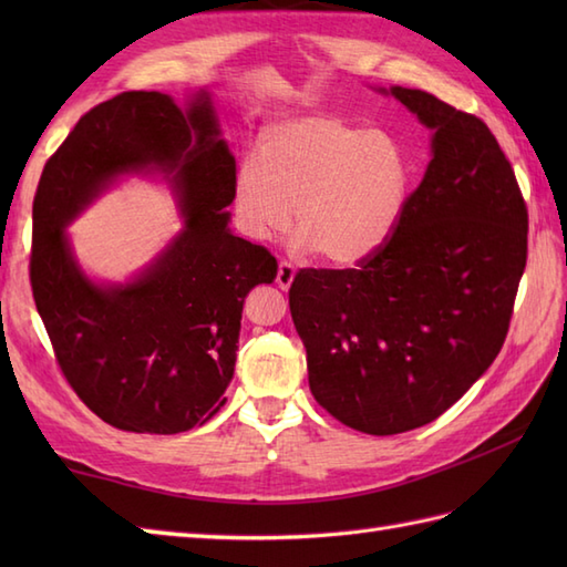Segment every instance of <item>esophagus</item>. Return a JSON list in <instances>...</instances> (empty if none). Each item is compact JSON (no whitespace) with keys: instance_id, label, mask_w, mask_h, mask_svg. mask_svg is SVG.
<instances>
[{"instance_id":"1","label":"esophagus","mask_w":567,"mask_h":567,"mask_svg":"<svg viewBox=\"0 0 567 567\" xmlns=\"http://www.w3.org/2000/svg\"><path fill=\"white\" fill-rule=\"evenodd\" d=\"M295 280V265L290 260H280V265H277V277L275 282L280 290H290V285Z\"/></svg>"}]
</instances>
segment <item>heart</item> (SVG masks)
Instances as JSON below:
<instances>
[{
	"label": "heart",
	"instance_id": "1",
	"mask_svg": "<svg viewBox=\"0 0 567 567\" xmlns=\"http://www.w3.org/2000/svg\"><path fill=\"white\" fill-rule=\"evenodd\" d=\"M409 171L396 143L339 116L285 118L262 131L258 161L234 175V214L252 240L282 234L333 265H353L390 236L406 199Z\"/></svg>",
	"mask_w": 567,
	"mask_h": 567
}]
</instances>
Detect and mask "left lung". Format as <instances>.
<instances>
[{"mask_svg": "<svg viewBox=\"0 0 567 567\" xmlns=\"http://www.w3.org/2000/svg\"><path fill=\"white\" fill-rule=\"evenodd\" d=\"M392 94L433 131L424 179L378 250L290 287L311 394L370 436L424 426L473 388L507 339L528 252L524 195L483 118Z\"/></svg>", "mask_w": 567, "mask_h": 567, "instance_id": "obj_1", "label": "left lung"}]
</instances>
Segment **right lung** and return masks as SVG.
<instances>
[{
    "instance_id": "1",
    "label": "right lung",
    "mask_w": 567,
    "mask_h": 567,
    "mask_svg": "<svg viewBox=\"0 0 567 567\" xmlns=\"http://www.w3.org/2000/svg\"><path fill=\"white\" fill-rule=\"evenodd\" d=\"M207 94L187 112L161 92L92 106L48 158L33 197L29 277L58 368L106 424L179 433L226 402L244 299L272 282L265 246L228 231L236 161L216 138ZM175 169L186 231L136 284L97 288L69 256L62 226L112 176Z\"/></svg>"
}]
</instances>
